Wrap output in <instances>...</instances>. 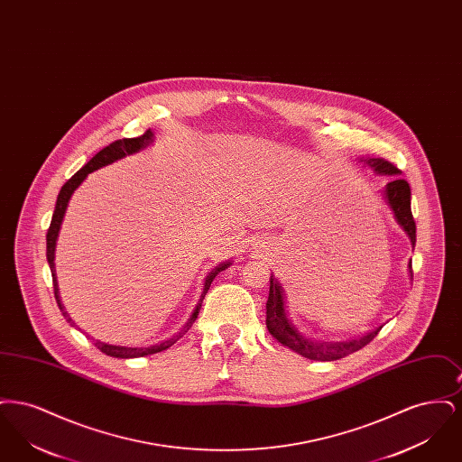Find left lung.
<instances>
[{
  "mask_svg": "<svg viewBox=\"0 0 462 462\" xmlns=\"http://www.w3.org/2000/svg\"><path fill=\"white\" fill-rule=\"evenodd\" d=\"M365 162L377 173L398 175V168L395 164H392L390 161H386L383 157L365 159ZM384 194H386V200H388L390 208L395 213L398 225L405 230V234L409 236V239L412 242V247H414L416 245V221H414L412 211H411V187H409L407 180L398 178V176L392 178V181H388V185H386ZM409 272L412 277V262L409 263ZM266 329L279 343H282L292 352L300 353L310 360L330 362V360H339L350 353L364 348L365 345H369L377 336L381 328L369 332L367 336L356 337L352 341H345V343L310 341L294 329V326L287 319L286 308H284V291H282V286L275 281V277L272 275L270 277V294H268V301H266Z\"/></svg>",
  "mask_w": 462,
  "mask_h": 462,
  "instance_id": "obj_1",
  "label": "left lung"
}]
</instances>
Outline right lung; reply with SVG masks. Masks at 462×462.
I'll list each match as a JSON object with an SVG mask.
<instances>
[{"mask_svg": "<svg viewBox=\"0 0 462 462\" xmlns=\"http://www.w3.org/2000/svg\"><path fill=\"white\" fill-rule=\"evenodd\" d=\"M151 142H152V132H151V130H147L143 134L134 136V138H123V140H116V142H112V143L107 145L106 149H102L100 152H97V154L93 155V157L89 159L88 162H87V164H85V166H83L76 175L70 176V178L67 180L66 183H64V187L60 189V192H59L57 204H55V211H53L51 223H50L48 234H46V260H48L50 270H51V277H53V292H55V300H57L59 308L62 310V313H64V317H66L67 322H69L70 326H74V322H72V319L67 315V311H64V305H62V301H60V296H59V284H57V277H55V262H53V258H55V244H57V237H59V230H60V225H62V220H64V215H66L69 199H70L72 192L81 185V181H83V180H85L91 171H95V170H98V168H102V166H107L110 162L117 161V159H121V157H125V155L134 154V152L142 151L143 147H147ZM226 266H228V263L220 264L218 268H215V270L206 277L204 291H202V294H200V300H199L198 307L194 310V313H192L190 320L187 322V326L183 328V330H181V332H178V334L173 336L171 339H168V341H164V343H161V345L149 346V348H125V346H114V345H107V343H102V341H95V346H97L100 352H104L106 355H110V356H116V358H134V356H145V355L162 352V350H166V348L173 346L176 341H178V339H180L187 330L190 329V328H192V324L196 322V319H198L199 315V310L202 307V300H204V296H206L208 289L211 286L213 279L220 273L221 270H225Z\"/></svg>", "mask_w": 462, "mask_h": 462, "instance_id": "right-lung-1", "label": "right lung"}]
</instances>
